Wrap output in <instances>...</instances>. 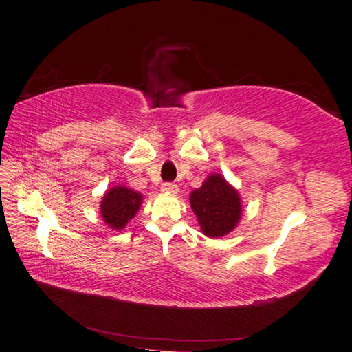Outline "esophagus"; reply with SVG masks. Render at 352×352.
<instances>
[{
  "label": "esophagus",
  "instance_id": "obj_1",
  "mask_svg": "<svg viewBox=\"0 0 352 352\" xmlns=\"http://www.w3.org/2000/svg\"><path fill=\"white\" fill-rule=\"evenodd\" d=\"M178 186L175 183H163L162 184V192L164 193H169V195H175V193H178Z\"/></svg>",
  "mask_w": 352,
  "mask_h": 352
}]
</instances>
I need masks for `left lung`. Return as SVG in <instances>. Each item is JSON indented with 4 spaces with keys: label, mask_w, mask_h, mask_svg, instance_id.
Returning <instances> with one entry per match:
<instances>
[{
    "label": "left lung",
    "mask_w": 352,
    "mask_h": 352,
    "mask_svg": "<svg viewBox=\"0 0 352 352\" xmlns=\"http://www.w3.org/2000/svg\"><path fill=\"white\" fill-rule=\"evenodd\" d=\"M190 207L203 233L213 239L231 233L242 216L241 197L219 174L208 175L203 186L190 193Z\"/></svg>",
    "instance_id": "obj_1"
}]
</instances>
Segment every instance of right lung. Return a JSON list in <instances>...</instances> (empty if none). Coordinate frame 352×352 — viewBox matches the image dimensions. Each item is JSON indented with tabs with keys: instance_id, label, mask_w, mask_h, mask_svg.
I'll return each mask as SVG.
<instances>
[{
	"instance_id": "1",
	"label": "right lung",
	"mask_w": 352,
	"mask_h": 352,
	"mask_svg": "<svg viewBox=\"0 0 352 352\" xmlns=\"http://www.w3.org/2000/svg\"><path fill=\"white\" fill-rule=\"evenodd\" d=\"M142 199L144 198L139 192H134L125 186H115L109 189L101 201V216L104 222L110 228L122 230L138 213Z\"/></svg>"
}]
</instances>
